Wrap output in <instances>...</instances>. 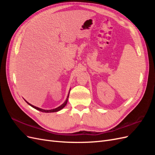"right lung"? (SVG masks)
Returning <instances> with one entry per match:
<instances>
[{"instance_id": "obj_1", "label": "right lung", "mask_w": 155, "mask_h": 155, "mask_svg": "<svg viewBox=\"0 0 155 155\" xmlns=\"http://www.w3.org/2000/svg\"><path fill=\"white\" fill-rule=\"evenodd\" d=\"M69 94H70V91H69V92H68V96H67V100H65V101L63 103V104L61 105H60L59 107H57V108H55V109H51V110H45V109H40V108H39V107H35V106H34V105H31L30 104H29L28 102L26 101L25 100V101L28 104L30 105L31 107H32L33 108H34V109H37V110H39V111H41V112H58V111H59V110H61L62 109H63V108H64L65 106H66V105H67V104L68 100Z\"/></svg>"}]
</instances>
